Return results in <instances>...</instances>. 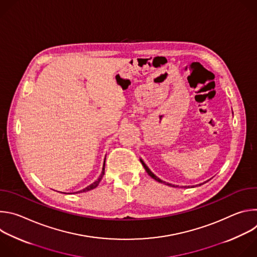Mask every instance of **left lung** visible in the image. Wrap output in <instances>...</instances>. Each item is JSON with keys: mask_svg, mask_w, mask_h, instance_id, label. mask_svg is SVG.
I'll list each match as a JSON object with an SVG mask.
<instances>
[{"mask_svg": "<svg viewBox=\"0 0 257 257\" xmlns=\"http://www.w3.org/2000/svg\"><path fill=\"white\" fill-rule=\"evenodd\" d=\"M141 162V164H142V166L144 167V169H145V171L146 172H148V174L152 177V178H154L156 181H158V182H160V183H165V184H167V185H169V186H173V187H175V185H172V184H169V183H166L165 181H163V180H161L160 178H158L150 169H149V167L148 166H146L144 163H143V161H140ZM199 185H201V184H199Z\"/></svg>", "mask_w": 257, "mask_h": 257, "instance_id": "8db88e82", "label": "left lung"}]
</instances>
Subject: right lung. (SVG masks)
<instances>
[{
    "instance_id": "right-lung-1",
    "label": "right lung",
    "mask_w": 257,
    "mask_h": 257,
    "mask_svg": "<svg viewBox=\"0 0 257 257\" xmlns=\"http://www.w3.org/2000/svg\"><path fill=\"white\" fill-rule=\"evenodd\" d=\"M104 163H105V159H104ZM103 163V167H102V172H101V175L99 176V178L95 181V182H93L91 185H89V186H87L86 188H84V189H82V190H80V191H78V192H75V193H80V192H86V191H89V190H91V189H94L98 184H99V182L101 181V179H102V177H103V174H104V166H105V164Z\"/></svg>"
}]
</instances>
